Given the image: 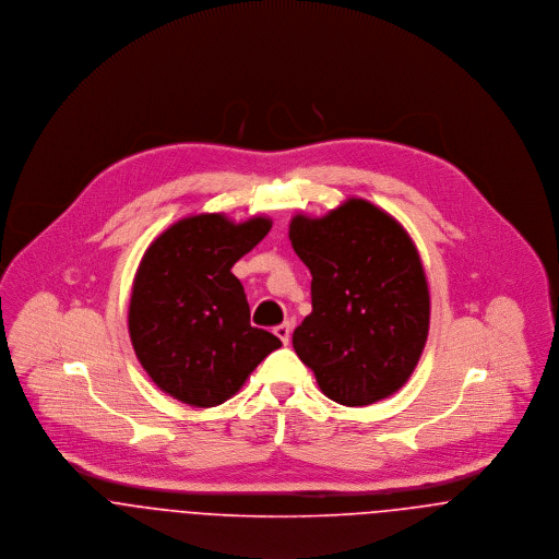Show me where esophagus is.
<instances>
[{"label":"esophagus","instance_id":"obj_1","mask_svg":"<svg viewBox=\"0 0 559 559\" xmlns=\"http://www.w3.org/2000/svg\"><path fill=\"white\" fill-rule=\"evenodd\" d=\"M274 334L283 341V345H289V341H292V325L289 323H281V325L274 328Z\"/></svg>","mask_w":559,"mask_h":559}]
</instances>
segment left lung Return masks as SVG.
Instances as JSON below:
<instances>
[{
	"mask_svg": "<svg viewBox=\"0 0 559 559\" xmlns=\"http://www.w3.org/2000/svg\"><path fill=\"white\" fill-rule=\"evenodd\" d=\"M289 240L312 276L294 349L321 392L347 407L394 394L429 336V285L409 234L365 199L321 218L296 214Z\"/></svg>",
	"mask_w": 559,
	"mask_h": 559,
	"instance_id": "obj_1",
	"label": "left lung"
}]
</instances>
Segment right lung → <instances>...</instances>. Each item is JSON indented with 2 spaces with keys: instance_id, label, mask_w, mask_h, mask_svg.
<instances>
[{
  "instance_id": "1",
  "label": "right lung",
  "mask_w": 559,
  "mask_h": 559,
  "mask_svg": "<svg viewBox=\"0 0 559 559\" xmlns=\"http://www.w3.org/2000/svg\"><path fill=\"white\" fill-rule=\"evenodd\" d=\"M270 227L265 216L234 223L194 214L163 231L139 263L128 307L134 354L163 392L190 407L231 399L283 345L250 325L245 287L231 272Z\"/></svg>"
}]
</instances>
